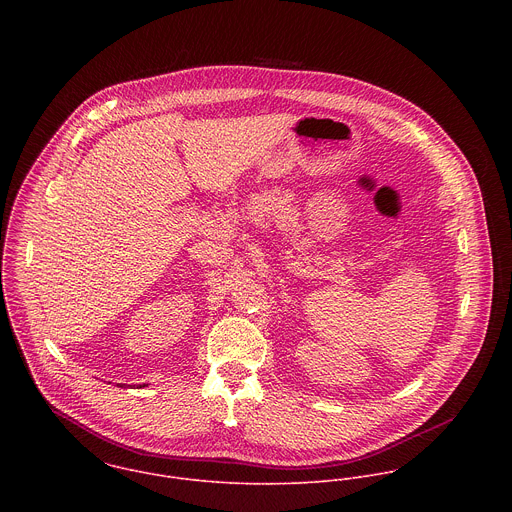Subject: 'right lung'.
I'll use <instances>...</instances> for the list:
<instances>
[{"instance_id": "add662e5", "label": "right lung", "mask_w": 512, "mask_h": 512, "mask_svg": "<svg viewBox=\"0 0 512 512\" xmlns=\"http://www.w3.org/2000/svg\"><path fill=\"white\" fill-rule=\"evenodd\" d=\"M140 388H142V386H140Z\"/></svg>"}]
</instances>
